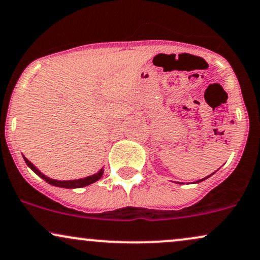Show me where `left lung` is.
<instances>
[{"instance_id": "1", "label": "left lung", "mask_w": 260, "mask_h": 260, "mask_svg": "<svg viewBox=\"0 0 260 260\" xmlns=\"http://www.w3.org/2000/svg\"><path fill=\"white\" fill-rule=\"evenodd\" d=\"M211 175H213V173L211 174ZM211 175H209V176H206V177H204V179H202V180H198V181H197V182H200V181H204V180H206V179H208V177H210V176H211Z\"/></svg>"}]
</instances>
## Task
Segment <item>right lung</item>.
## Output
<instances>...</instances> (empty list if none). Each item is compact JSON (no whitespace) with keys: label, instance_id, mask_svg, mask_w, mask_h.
<instances>
[{"label":"right lung","instance_id":"obj_1","mask_svg":"<svg viewBox=\"0 0 260 260\" xmlns=\"http://www.w3.org/2000/svg\"><path fill=\"white\" fill-rule=\"evenodd\" d=\"M25 162L27 166L31 168L34 172L37 174L38 176H41L43 180H45L48 183H50L52 186H56V187H62V188H80V187H85V186H88L91 185V183L98 181V180L101 179L102 176H103V173H104V169L102 168L100 172H97L96 174H93V175H90V176H86L84 177V179H78V180H66V181H60V180H54V179H50V177L45 176L44 174H42L39 170L36 168V167L32 164L29 160L24 157Z\"/></svg>","mask_w":260,"mask_h":260}]
</instances>
